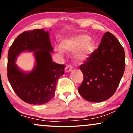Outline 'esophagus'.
<instances>
[{
    "instance_id": "obj_1",
    "label": "esophagus",
    "mask_w": 133,
    "mask_h": 133,
    "mask_svg": "<svg viewBox=\"0 0 133 133\" xmlns=\"http://www.w3.org/2000/svg\"><path fill=\"white\" fill-rule=\"evenodd\" d=\"M72 70V68L71 66H70V65H67L66 67H65V73H68L69 72H71Z\"/></svg>"
}]
</instances>
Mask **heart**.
<instances>
[{
  "mask_svg": "<svg viewBox=\"0 0 133 133\" xmlns=\"http://www.w3.org/2000/svg\"><path fill=\"white\" fill-rule=\"evenodd\" d=\"M95 47V42L90 39L86 34H79L69 36L62 39L60 46L56 48L58 54L62 55L63 51L74 52V59L76 62L82 63L87 60L92 52Z\"/></svg>",
  "mask_w": 133,
  "mask_h": 133,
  "instance_id": "b5f03b06",
  "label": "heart"
}]
</instances>
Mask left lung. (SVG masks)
I'll list each match as a JSON object with an SVG mask.
<instances>
[{
	"instance_id": "left-lung-1",
	"label": "left lung",
	"mask_w": 133,
	"mask_h": 133,
	"mask_svg": "<svg viewBox=\"0 0 133 133\" xmlns=\"http://www.w3.org/2000/svg\"><path fill=\"white\" fill-rule=\"evenodd\" d=\"M79 69L84 75L78 92L88 101L108 99L116 91L125 69V54L116 37L104 34L98 48Z\"/></svg>"
}]
</instances>
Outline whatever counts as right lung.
<instances>
[{
  "instance_id": "right-lung-1",
  "label": "right lung",
  "mask_w": 133,
  "mask_h": 133,
  "mask_svg": "<svg viewBox=\"0 0 133 133\" xmlns=\"http://www.w3.org/2000/svg\"><path fill=\"white\" fill-rule=\"evenodd\" d=\"M50 34L44 29L21 34L9 48L7 77L16 94L30 104H43L54 96L58 79L64 73V65L52 62ZM24 51L34 52L35 65L30 71L21 70L15 64Z\"/></svg>"
}]
</instances>
